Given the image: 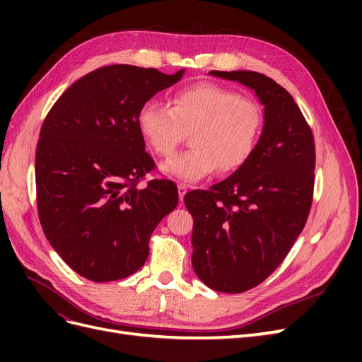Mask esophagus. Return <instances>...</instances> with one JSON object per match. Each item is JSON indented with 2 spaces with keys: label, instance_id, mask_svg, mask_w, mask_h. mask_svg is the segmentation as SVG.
I'll return each instance as SVG.
<instances>
[{
  "label": "esophagus",
  "instance_id": "esophagus-1",
  "mask_svg": "<svg viewBox=\"0 0 362 362\" xmlns=\"http://www.w3.org/2000/svg\"><path fill=\"white\" fill-rule=\"evenodd\" d=\"M187 190H189L187 185L182 184V182L178 184V194H180V201H181V202L184 201V196H185V193H187Z\"/></svg>",
  "mask_w": 362,
  "mask_h": 362
}]
</instances>
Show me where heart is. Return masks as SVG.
<instances>
[{
	"instance_id": "obj_1",
	"label": "heart",
	"mask_w": 362,
	"mask_h": 362,
	"mask_svg": "<svg viewBox=\"0 0 362 362\" xmlns=\"http://www.w3.org/2000/svg\"><path fill=\"white\" fill-rule=\"evenodd\" d=\"M137 128L157 156L169 157L192 131L193 148L161 164V172L196 182L218 168L233 172L254 154L262 128L255 101L214 83H196L177 90L172 107L156 98L141 104Z\"/></svg>"
}]
</instances>
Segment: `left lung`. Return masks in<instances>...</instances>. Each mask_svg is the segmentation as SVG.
Returning a JSON list of instances; mask_svg holds the SVG:
<instances>
[{"mask_svg":"<svg viewBox=\"0 0 362 362\" xmlns=\"http://www.w3.org/2000/svg\"><path fill=\"white\" fill-rule=\"evenodd\" d=\"M255 92L264 125L246 164L184 204L193 216L192 264L216 291L243 293L272 275L287 257L310 214L315 148L293 96L252 71H211Z\"/></svg>","mask_w":362,"mask_h":362,"instance_id":"obj_1","label":"left lung"}]
</instances>
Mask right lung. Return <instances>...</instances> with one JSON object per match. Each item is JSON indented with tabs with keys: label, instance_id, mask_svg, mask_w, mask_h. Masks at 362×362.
<instances>
[{
	"label": "right lung",
	"instance_id": "add662e5",
	"mask_svg": "<svg viewBox=\"0 0 362 362\" xmlns=\"http://www.w3.org/2000/svg\"><path fill=\"white\" fill-rule=\"evenodd\" d=\"M154 68L112 64L76 80L52 105L36 148L37 211L49 245L78 275L124 279L149 255V238L178 204L137 128L141 104L181 80Z\"/></svg>",
	"mask_w": 362,
	"mask_h": 362
}]
</instances>
